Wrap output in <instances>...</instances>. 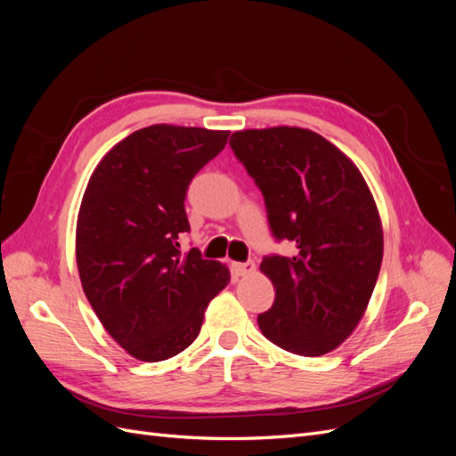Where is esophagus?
<instances>
[{
  "label": "esophagus",
  "mask_w": 456,
  "mask_h": 456,
  "mask_svg": "<svg viewBox=\"0 0 456 456\" xmlns=\"http://www.w3.org/2000/svg\"><path fill=\"white\" fill-rule=\"evenodd\" d=\"M232 272L236 275H247L255 272V262L253 260H247V262H233L232 265Z\"/></svg>",
  "instance_id": "esophagus-1"
}]
</instances>
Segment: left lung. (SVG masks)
I'll return each mask as SVG.
<instances>
[{"label": "left lung", "instance_id": "left-lung-1", "mask_svg": "<svg viewBox=\"0 0 456 456\" xmlns=\"http://www.w3.org/2000/svg\"><path fill=\"white\" fill-rule=\"evenodd\" d=\"M230 146L262 191L272 236L297 247L295 256L262 258L275 289L256 317L262 335L297 355L335 350L360 323L382 265L380 216L362 173L300 127L238 131Z\"/></svg>", "mask_w": 456, "mask_h": 456}]
</instances>
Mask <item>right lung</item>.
Segmentation results:
<instances>
[{"label":"right lung","instance_id":"right-lung-1","mask_svg":"<svg viewBox=\"0 0 456 456\" xmlns=\"http://www.w3.org/2000/svg\"><path fill=\"white\" fill-rule=\"evenodd\" d=\"M230 131L151 126L96 165L81 200L76 258L104 329L141 362H163L200 335L205 308L228 285L224 265L181 251L188 186Z\"/></svg>","mask_w":456,"mask_h":456}]
</instances>
